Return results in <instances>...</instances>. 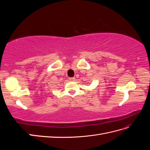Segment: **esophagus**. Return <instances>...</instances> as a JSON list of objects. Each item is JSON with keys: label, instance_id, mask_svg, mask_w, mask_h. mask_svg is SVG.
Instances as JSON below:
<instances>
[{"label": "esophagus", "instance_id": "1", "mask_svg": "<svg viewBox=\"0 0 150 150\" xmlns=\"http://www.w3.org/2000/svg\"><path fill=\"white\" fill-rule=\"evenodd\" d=\"M69 80L71 81H75V78H69Z\"/></svg>", "mask_w": 150, "mask_h": 150}]
</instances>
